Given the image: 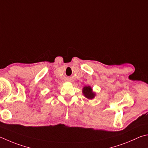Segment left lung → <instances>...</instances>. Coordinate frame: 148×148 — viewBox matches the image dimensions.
<instances>
[{
    "label": "left lung",
    "mask_w": 148,
    "mask_h": 148,
    "mask_svg": "<svg viewBox=\"0 0 148 148\" xmlns=\"http://www.w3.org/2000/svg\"><path fill=\"white\" fill-rule=\"evenodd\" d=\"M82 93L83 95L88 100H92L96 95V92H94L90 86H85L82 89Z\"/></svg>",
    "instance_id": "left-lung-1"
}]
</instances>
